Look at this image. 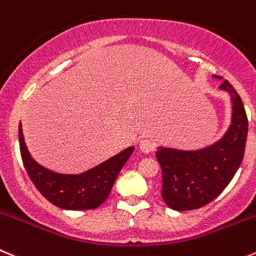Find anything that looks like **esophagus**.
Here are the masks:
<instances>
[{
    "mask_svg": "<svg viewBox=\"0 0 256 256\" xmlns=\"http://www.w3.org/2000/svg\"><path fill=\"white\" fill-rule=\"evenodd\" d=\"M154 148H156L154 142L148 140V138H144V140H142L140 142V150H142L143 153H146V154H147V153H152L153 150H154Z\"/></svg>",
    "mask_w": 256,
    "mask_h": 256,
    "instance_id": "obj_1",
    "label": "esophagus"
}]
</instances>
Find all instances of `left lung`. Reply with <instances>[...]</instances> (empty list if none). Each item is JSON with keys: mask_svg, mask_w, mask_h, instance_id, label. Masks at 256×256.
Segmentation results:
<instances>
[{"mask_svg": "<svg viewBox=\"0 0 256 256\" xmlns=\"http://www.w3.org/2000/svg\"><path fill=\"white\" fill-rule=\"evenodd\" d=\"M218 88L228 92L232 102V118L225 136L202 150L160 147L156 152L162 168L160 194L172 210H196L210 204L230 184L242 162L249 124L244 104L228 80Z\"/></svg>", "mask_w": 256, "mask_h": 256, "instance_id": "8db88e82", "label": "left lung"}]
</instances>
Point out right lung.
I'll return each instance as SVG.
<instances>
[{
    "mask_svg": "<svg viewBox=\"0 0 256 256\" xmlns=\"http://www.w3.org/2000/svg\"><path fill=\"white\" fill-rule=\"evenodd\" d=\"M18 140L24 166L41 194L64 210H93L108 198L116 176L134 150L128 147L99 166L80 174H62L40 166L28 153L18 126Z\"/></svg>",
    "mask_w": 256,
    "mask_h": 256,
    "instance_id": "1",
    "label": "right lung"
}]
</instances>
